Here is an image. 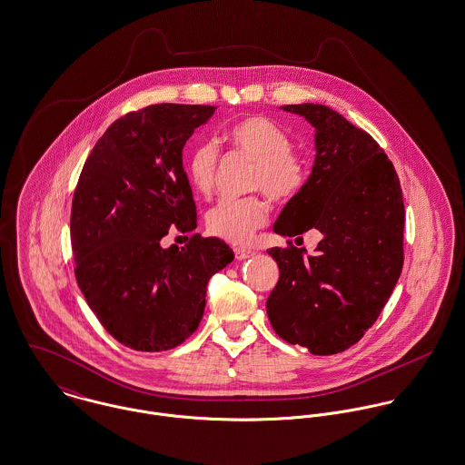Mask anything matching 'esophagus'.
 Returning <instances> with one entry per match:
<instances>
[{
	"label": "esophagus",
	"mask_w": 465,
	"mask_h": 465,
	"mask_svg": "<svg viewBox=\"0 0 465 465\" xmlns=\"http://www.w3.org/2000/svg\"><path fill=\"white\" fill-rule=\"evenodd\" d=\"M233 252H235V258H237V260H244V258H250L255 255V252L246 250V248H235Z\"/></svg>",
	"instance_id": "1"
}]
</instances>
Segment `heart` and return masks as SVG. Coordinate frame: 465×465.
Masks as SVG:
<instances>
[{
	"mask_svg": "<svg viewBox=\"0 0 465 465\" xmlns=\"http://www.w3.org/2000/svg\"><path fill=\"white\" fill-rule=\"evenodd\" d=\"M224 141L232 150L253 160L252 191H262L269 200L285 203L305 187L307 162L292 150L291 135L274 121L263 115L244 117L224 132ZM215 167L217 150L212 143L194 146L185 160L189 182L202 194L212 191ZM267 205L257 196L224 200L208 210L207 228L215 237L244 244L267 223Z\"/></svg>",
	"mask_w": 465,
	"mask_h": 465,
	"instance_id": "1",
	"label": "heart"
}]
</instances>
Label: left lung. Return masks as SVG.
Returning <instances> with one entry per match:
<instances>
[{
	"instance_id": "8db88e82",
	"label": "left lung",
	"mask_w": 465,
	"mask_h": 465,
	"mask_svg": "<svg viewBox=\"0 0 465 465\" xmlns=\"http://www.w3.org/2000/svg\"><path fill=\"white\" fill-rule=\"evenodd\" d=\"M315 128V160L302 193L272 230L322 233L315 253L271 248L280 280L267 298L274 331L312 355L357 344L389 302L403 269L405 205L400 178L380 144L324 104L282 106ZM302 239V237H300Z\"/></svg>"
}]
</instances>
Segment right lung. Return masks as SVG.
Instances as JSON below:
<instances>
[{
    "label": "right lung",
    "instance_id": "right-lung-1",
    "mask_svg": "<svg viewBox=\"0 0 465 465\" xmlns=\"http://www.w3.org/2000/svg\"><path fill=\"white\" fill-rule=\"evenodd\" d=\"M215 106L150 104L114 121L82 169L71 208L74 276L104 330L135 351L191 337L208 280L233 260L217 237L162 248L171 226L196 228L182 152Z\"/></svg>",
    "mask_w": 465,
    "mask_h": 465
}]
</instances>
